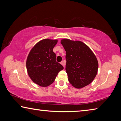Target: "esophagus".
I'll return each mask as SVG.
<instances>
[{"label":"esophagus","mask_w":121,"mask_h":121,"mask_svg":"<svg viewBox=\"0 0 121 121\" xmlns=\"http://www.w3.org/2000/svg\"><path fill=\"white\" fill-rule=\"evenodd\" d=\"M60 63V64H62V65H63V66H64V67H65V63H64V62H61Z\"/></svg>","instance_id":"esophagus-1"}]
</instances>
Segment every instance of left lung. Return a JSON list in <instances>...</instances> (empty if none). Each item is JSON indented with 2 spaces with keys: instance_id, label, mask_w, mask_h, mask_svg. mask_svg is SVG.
<instances>
[{
  "instance_id": "8db88e82",
  "label": "left lung",
  "mask_w": 121,
  "mask_h": 121,
  "mask_svg": "<svg viewBox=\"0 0 121 121\" xmlns=\"http://www.w3.org/2000/svg\"><path fill=\"white\" fill-rule=\"evenodd\" d=\"M60 43L66 51V72L72 86L81 89L94 81L98 62L91 49L81 41L63 39Z\"/></svg>"
}]
</instances>
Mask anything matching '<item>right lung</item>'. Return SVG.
Listing matches in <instances>:
<instances>
[{
    "label": "right lung",
    "instance_id": "1",
    "mask_svg": "<svg viewBox=\"0 0 121 121\" xmlns=\"http://www.w3.org/2000/svg\"><path fill=\"white\" fill-rule=\"evenodd\" d=\"M58 40L44 39L37 42L29 53L26 67L27 74L34 83L47 87L54 82L64 67L56 61L53 48Z\"/></svg>",
    "mask_w": 121,
    "mask_h": 121
}]
</instances>
